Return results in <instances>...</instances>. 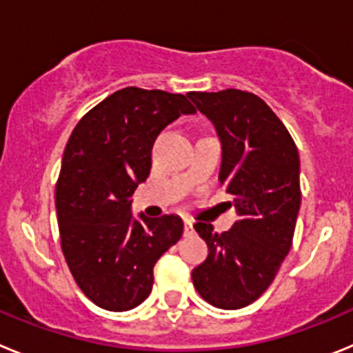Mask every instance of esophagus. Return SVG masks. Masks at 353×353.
Instances as JSON below:
<instances>
[{
	"mask_svg": "<svg viewBox=\"0 0 353 353\" xmlns=\"http://www.w3.org/2000/svg\"><path fill=\"white\" fill-rule=\"evenodd\" d=\"M183 230H185V233H191L192 232V221L183 219Z\"/></svg>",
	"mask_w": 353,
	"mask_h": 353,
	"instance_id": "esophagus-1",
	"label": "esophagus"
}]
</instances>
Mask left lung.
<instances>
[{
  "label": "left lung",
  "mask_w": 353,
  "mask_h": 353,
  "mask_svg": "<svg viewBox=\"0 0 353 353\" xmlns=\"http://www.w3.org/2000/svg\"><path fill=\"white\" fill-rule=\"evenodd\" d=\"M187 97L217 132L219 182L239 215L223 233L208 223L194 224L208 256L192 270V283L208 304L240 310L269 288L292 248L301 208L299 152L281 120L254 93L232 88Z\"/></svg>",
  "instance_id": "8db88e82"
}]
</instances>
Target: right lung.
Returning a JSON list of instances; mask_svg holds the SVG:
<instances>
[{"mask_svg": "<svg viewBox=\"0 0 353 353\" xmlns=\"http://www.w3.org/2000/svg\"><path fill=\"white\" fill-rule=\"evenodd\" d=\"M196 109L185 95L118 90L72 130L56 185L61 251L93 304L129 311L152 292L154 265L182 236L179 215L134 217L130 205L152 170L161 130Z\"/></svg>", "mask_w": 353, "mask_h": 353, "instance_id": "obj_1", "label": "right lung"}]
</instances>
